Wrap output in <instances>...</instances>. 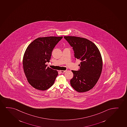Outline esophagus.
I'll list each match as a JSON object with an SVG mask.
<instances>
[{
    "label": "esophagus",
    "instance_id": "esophagus-1",
    "mask_svg": "<svg viewBox=\"0 0 127 127\" xmlns=\"http://www.w3.org/2000/svg\"><path fill=\"white\" fill-rule=\"evenodd\" d=\"M66 71V70H65V71H60V72L62 73H64Z\"/></svg>",
    "mask_w": 127,
    "mask_h": 127
}]
</instances>
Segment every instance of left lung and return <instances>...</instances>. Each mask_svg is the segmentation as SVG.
Returning a JSON list of instances; mask_svg holds the SVG:
<instances>
[{"mask_svg": "<svg viewBox=\"0 0 127 127\" xmlns=\"http://www.w3.org/2000/svg\"><path fill=\"white\" fill-rule=\"evenodd\" d=\"M72 47L74 57L81 61L79 71L72 70L74 76L71 86L79 93L85 92L94 87L99 80L102 68V60L98 48L86 38L64 36Z\"/></svg>", "mask_w": 127, "mask_h": 127, "instance_id": "1", "label": "left lung"}]
</instances>
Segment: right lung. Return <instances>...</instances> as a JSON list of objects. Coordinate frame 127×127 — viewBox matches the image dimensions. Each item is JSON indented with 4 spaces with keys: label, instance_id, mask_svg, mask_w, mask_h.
Instances as JSON below:
<instances>
[{
    "label": "right lung",
    "instance_id": "1",
    "mask_svg": "<svg viewBox=\"0 0 127 127\" xmlns=\"http://www.w3.org/2000/svg\"><path fill=\"white\" fill-rule=\"evenodd\" d=\"M63 36L38 37L28 45L23 56L24 71L30 85L45 91L54 84L58 74L56 70L47 67L52 52Z\"/></svg>",
    "mask_w": 127,
    "mask_h": 127
}]
</instances>
